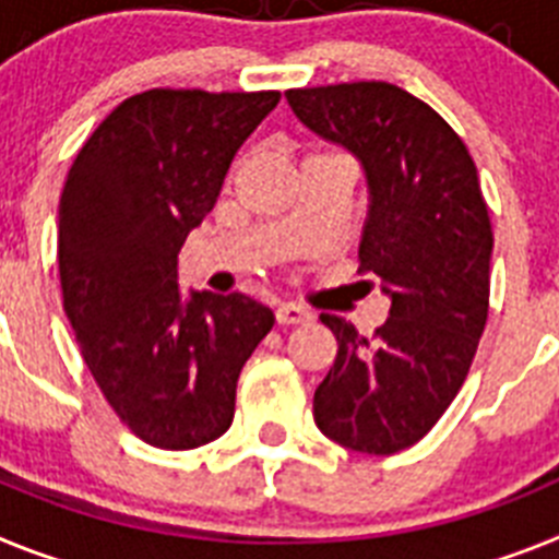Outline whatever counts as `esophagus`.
I'll use <instances>...</instances> for the list:
<instances>
[{
	"instance_id": "34e87169",
	"label": "esophagus",
	"mask_w": 559,
	"mask_h": 559,
	"mask_svg": "<svg viewBox=\"0 0 559 559\" xmlns=\"http://www.w3.org/2000/svg\"><path fill=\"white\" fill-rule=\"evenodd\" d=\"M309 318H312V314L304 307H295V304H281V307L275 309L278 326H300V323H307Z\"/></svg>"
}]
</instances>
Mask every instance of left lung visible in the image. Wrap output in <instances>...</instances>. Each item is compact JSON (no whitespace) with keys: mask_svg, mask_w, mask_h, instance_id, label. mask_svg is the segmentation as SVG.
<instances>
[{"mask_svg":"<svg viewBox=\"0 0 559 559\" xmlns=\"http://www.w3.org/2000/svg\"><path fill=\"white\" fill-rule=\"evenodd\" d=\"M286 100L360 157L371 211L357 270L391 295L371 337L320 314L337 357L314 391V421L343 448L394 455L448 411L487 326L492 225L478 171L453 126L388 81L286 90Z\"/></svg>","mask_w":559,"mask_h":559,"instance_id":"left-lung-1","label":"left lung"}]
</instances>
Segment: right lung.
Here are the masks:
<instances>
[{
	"label": "right lung",
	"instance_id": "right-lung-1",
	"mask_svg": "<svg viewBox=\"0 0 559 559\" xmlns=\"http://www.w3.org/2000/svg\"><path fill=\"white\" fill-rule=\"evenodd\" d=\"M281 92H140L90 134L58 205L64 312L100 394L159 450L219 439L273 312L241 293L179 300L177 255Z\"/></svg>",
	"mask_w": 559,
	"mask_h": 559
}]
</instances>
